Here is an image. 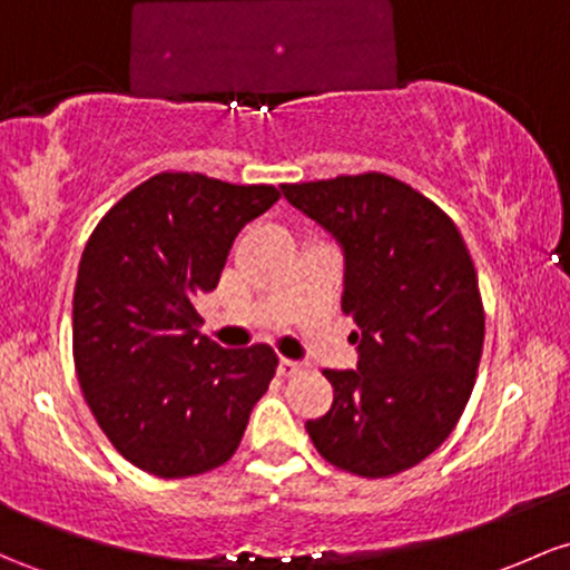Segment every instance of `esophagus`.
Returning <instances> with one entry per match:
<instances>
[{"mask_svg":"<svg viewBox=\"0 0 570 570\" xmlns=\"http://www.w3.org/2000/svg\"><path fill=\"white\" fill-rule=\"evenodd\" d=\"M303 371V365H299V362H295V360H284V356H281V362H278V376H295V373H299Z\"/></svg>","mask_w":570,"mask_h":570,"instance_id":"esophagus-1","label":"esophagus"}]
</instances>
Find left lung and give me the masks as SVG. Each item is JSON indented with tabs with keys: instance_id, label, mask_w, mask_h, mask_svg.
I'll return each instance as SVG.
<instances>
[{
	"instance_id": "8db88e82",
	"label": "left lung",
	"mask_w": 570,
	"mask_h": 570,
	"mask_svg": "<svg viewBox=\"0 0 570 570\" xmlns=\"http://www.w3.org/2000/svg\"><path fill=\"white\" fill-rule=\"evenodd\" d=\"M343 252L356 371H324L333 409L308 419L324 460L365 479L433 454L471 397L484 311L471 254L428 197L381 173L281 186Z\"/></svg>"
}]
</instances>
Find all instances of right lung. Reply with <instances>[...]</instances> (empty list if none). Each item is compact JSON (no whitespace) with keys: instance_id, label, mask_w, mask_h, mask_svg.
Masks as SVG:
<instances>
[{"instance_id":"1","label":"right lung","mask_w":570,"mask_h":570,"mask_svg":"<svg viewBox=\"0 0 570 570\" xmlns=\"http://www.w3.org/2000/svg\"><path fill=\"white\" fill-rule=\"evenodd\" d=\"M278 197L273 186L161 173L118 199L86 243L75 371L102 433L154 476L224 465L271 386L273 348L208 341L194 299L216 289L237 233Z\"/></svg>"}]
</instances>
